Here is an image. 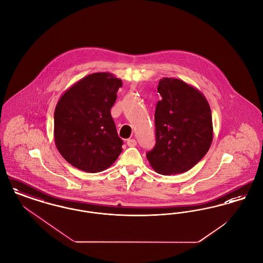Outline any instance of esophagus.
I'll use <instances>...</instances> for the list:
<instances>
[{
	"mask_svg": "<svg viewBox=\"0 0 263 263\" xmlns=\"http://www.w3.org/2000/svg\"><path fill=\"white\" fill-rule=\"evenodd\" d=\"M127 145L129 147H135L137 145V142H136L135 139H128L127 140Z\"/></svg>",
	"mask_w": 263,
	"mask_h": 263,
	"instance_id": "34e87169",
	"label": "esophagus"
}]
</instances>
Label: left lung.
Returning <instances> with one entry per match:
<instances>
[{
	"label": "left lung",
	"instance_id": "1",
	"mask_svg": "<svg viewBox=\"0 0 263 263\" xmlns=\"http://www.w3.org/2000/svg\"><path fill=\"white\" fill-rule=\"evenodd\" d=\"M155 112L156 145L147 153L151 166L163 175L192 168L213 141L211 108L199 89L175 78H163Z\"/></svg>",
	"mask_w": 263,
	"mask_h": 263
}]
</instances>
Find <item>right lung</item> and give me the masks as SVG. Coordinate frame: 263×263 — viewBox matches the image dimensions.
I'll return each instance as SVG.
<instances>
[{
  "instance_id": "add662e5",
  "label": "right lung",
  "mask_w": 263,
  "mask_h": 263,
  "mask_svg": "<svg viewBox=\"0 0 263 263\" xmlns=\"http://www.w3.org/2000/svg\"><path fill=\"white\" fill-rule=\"evenodd\" d=\"M122 81L110 73L86 76L68 88L54 112V141L63 158L73 166L100 173L122 152L110 109Z\"/></svg>"
}]
</instances>
